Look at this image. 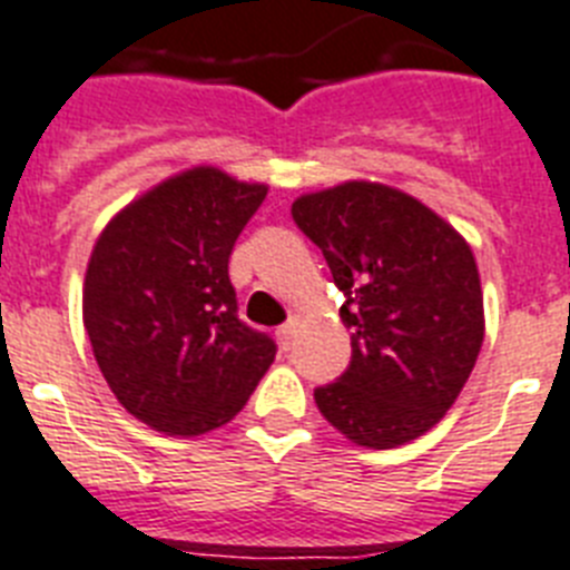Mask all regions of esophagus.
Wrapping results in <instances>:
<instances>
[{
    "mask_svg": "<svg viewBox=\"0 0 570 570\" xmlns=\"http://www.w3.org/2000/svg\"><path fill=\"white\" fill-rule=\"evenodd\" d=\"M295 331H298V322H295V318H289L286 325L277 327V342H281V348L289 351V345H293L295 340Z\"/></svg>",
    "mask_w": 570,
    "mask_h": 570,
    "instance_id": "esophagus-1",
    "label": "esophagus"
}]
</instances>
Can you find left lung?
I'll return each instance as SVG.
<instances>
[{"instance_id":"8db88e82","label":"left lung","mask_w":570,"mask_h":570,"mask_svg":"<svg viewBox=\"0 0 570 570\" xmlns=\"http://www.w3.org/2000/svg\"><path fill=\"white\" fill-rule=\"evenodd\" d=\"M293 219L325 254L351 327L348 372L318 386V413L372 451L424 436L460 397L483 345L471 245L436 210L377 180L304 193Z\"/></svg>"}]
</instances>
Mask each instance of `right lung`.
<instances>
[{"mask_svg": "<svg viewBox=\"0 0 570 570\" xmlns=\"http://www.w3.org/2000/svg\"><path fill=\"white\" fill-rule=\"evenodd\" d=\"M266 193L193 166L128 202L92 245L81 293L92 357L119 404L157 433L228 424L275 360V342L237 318L228 277Z\"/></svg>", "mask_w": 570, "mask_h": 570, "instance_id": "right-lung-1", "label": "right lung"}]
</instances>
